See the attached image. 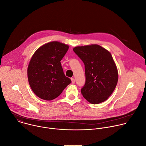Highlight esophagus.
I'll return each instance as SVG.
<instances>
[{"instance_id": "1", "label": "esophagus", "mask_w": 146, "mask_h": 146, "mask_svg": "<svg viewBox=\"0 0 146 146\" xmlns=\"http://www.w3.org/2000/svg\"><path fill=\"white\" fill-rule=\"evenodd\" d=\"M71 82H72V83H74L75 82V79L74 78H72L71 79Z\"/></svg>"}]
</instances>
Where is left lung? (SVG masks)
<instances>
[{"instance_id":"1","label":"left lung","mask_w":146,"mask_h":146,"mask_svg":"<svg viewBox=\"0 0 146 146\" xmlns=\"http://www.w3.org/2000/svg\"><path fill=\"white\" fill-rule=\"evenodd\" d=\"M84 64L86 82L81 89L90 103L105 101L114 90L118 82V71L111 53L97 44L73 49Z\"/></svg>"}]
</instances>
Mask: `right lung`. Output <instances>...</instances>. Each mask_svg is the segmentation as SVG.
<instances>
[{"label": "right lung", "instance_id": "obj_1", "mask_svg": "<svg viewBox=\"0 0 146 146\" xmlns=\"http://www.w3.org/2000/svg\"><path fill=\"white\" fill-rule=\"evenodd\" d=\"M68 48V45L52 41L40 46L32 57L27 78L32 90L39 98L52 100L71 83L65 76L60 63Z\"/></svg>", "mask_w": 146, "mask_h": 146}]
</instances>
